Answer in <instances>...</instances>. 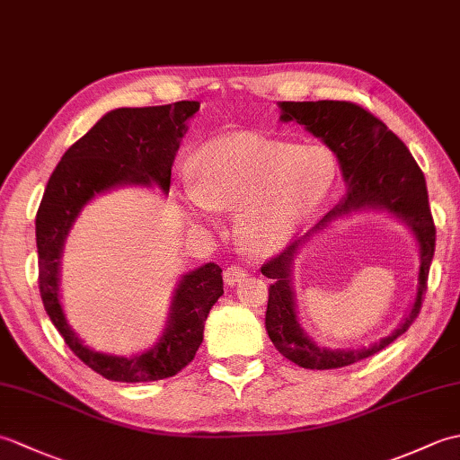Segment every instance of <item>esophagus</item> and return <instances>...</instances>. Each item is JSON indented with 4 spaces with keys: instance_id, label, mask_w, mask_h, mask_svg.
Here are the masks:
<instances>
[{
    "instance_id": "34e87169",
    "label": "esophagus",
    "mask_w": 460,
    "mask_h": 460,
    "mask_svg": "<svg viewBox=\"0 0 460 460\" xmlns=\"http://www.w3.org/2000/svg\"><path fill=\"white\" fill-rule=\"evenodd\" d=\"M245 277H247L245 269L239 267V265H231V267L225 269V272H223V279H225V282H227L229 287H235L237 282L245 280Z\"/></svg>"
}]
</instances>
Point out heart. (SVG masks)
I'll return each instance as SVG.
<instances>
[{
    "mask_svg": "<svg viewBox=\"0 0 460 460\" xmlns=\"http://www.w3.org/2000/svg\"><path fill=\"white\" fill-rule=\"evenodd\" d=\"M336 178L330 152L257 134H235L205 146L195 172L181 178L193 217L235 209V233L252 252H275L295 239L324 203Z\"/></svg>",
    "mask_w": 460,
    "mask_h": 460,
    "instance_id": "heart-1",
    "label": "heart"
}]
</instances>
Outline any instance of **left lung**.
Instances as JSON below:
<instances>
[{
  "instance_id": "left-lung-1",
  "label": "left lung",
  "mask_w": 460,
  "mask_h": 460,
  "mask_svg": "<svg viewBox=\"0 0 460 460\" xmlns=\"http://www.w3.org/2000/svg\"><path fill=\"white\" fill-rule=\"evenodd\" d=\"M280 120L296 122L336 154L348 191L305 237L261 267L269 288L265 326L272 344L287 359L306 369H336L377 354L413 324L423 305L429 267L435 252V223L429 209L425 175L407 146L369 111L346 101L279 102ZM377 208L394 214L412 229L420 245L418 292L408 316L392 335L359 350L320 349L301 330L291 288V262L299 247L330 222L354 210Z\"/></svg>"
}]
</instances>
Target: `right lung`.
Returning <instances> with one entry per match:
<instances>
[{
    "instance_id": "obj_1",
    "label": "right lung",
    "mask_w": 460,
    "mask_h": 460,
    "mask_svg": "<svg viewBox=\"0 0 460 460\" xmlns=\"http://www.w3.org/2000/svg\"><path fill=\"white\" fill-rule=\"evenodd\" d=\"M199 102L180 101L144 109H116L96 122L65 152L49 178L35 219L39 292L49 318L65 344L106 379L140 384L172 377L193 359L203 341L209 310L223 295L221 269L208 262L185 272L173 290L170 316L160 340L136 356H112L89 348L68 326L58 296V272L68 231L96 195L124 185L168 193L172 164L188 120Z\"/></svg>"
}]
</instances>
